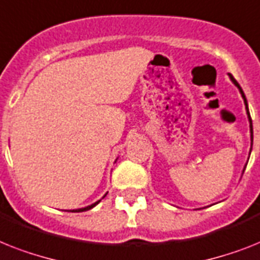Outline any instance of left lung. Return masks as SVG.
Here are the masks:
<instances>
[{"label":"left lung","instance_id":"left-lung-1","mask_svg":"<svg viewBox=\"0 0 260 260\" xmlns=\"http://www.w3.org/2000/svg\"><path fill=\"white\" fill-rule=\"evenodd\" d=\"M229 76H230V79H231V81L234 82V85H235L236 88H238V89H239L240 94H242V97H243L244 105H246V111H247V117H248V121H250V134H251V149H252V139H254V132H252V120H251L250 112H248V104H247V99H246V96H244V93H243V89H242V88H240V85H239V84H238V81H236V80L234 79V77H233V75H230V73H229ZM251 149H250V153H251ZM246 166H247V164H246ZM244 168H246V167H244Z\"/></svg>","mask_w":260,"mask_h":260}]
</instances>
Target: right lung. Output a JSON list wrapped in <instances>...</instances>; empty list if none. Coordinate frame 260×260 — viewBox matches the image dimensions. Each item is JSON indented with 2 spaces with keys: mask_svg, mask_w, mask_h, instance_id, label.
<instances>
[{
  "mask_svg": "<svg viewBox=\"0 0 260 260\" xmlns=\"http://www.w3.org/2000/svg\"><path fill=\"white\" fill-rule=\"evenodd\" d=\"M107 193H108V192H107ZM107 193H105V195L103 196V198H105V196H107ZM100 202H101V199H100V200H97L96 203L90 204V206L84 207V208H77V210H67V211H71V212H84V211H88V210H90V208H93V207L97 206V204L100 203Z\"/></svg>",
  "mask_w": 260,
  "mask_h": 260,
  "instance_id": "add662e5",
  "label": "right lung"
}]
</instances>
